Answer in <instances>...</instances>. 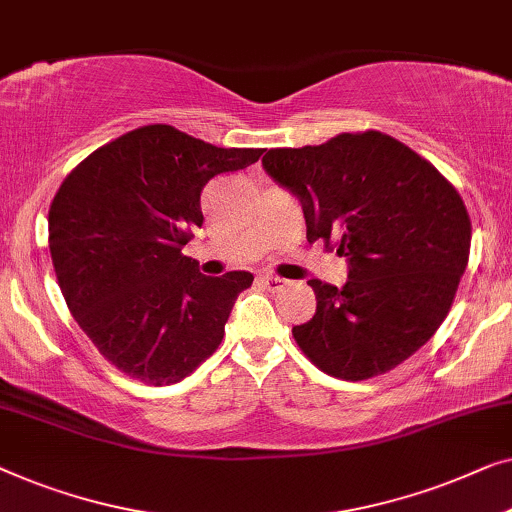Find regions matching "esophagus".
<instances>
[{
	"instance_id": "esophagus-1",
	"label": "esophagus",
	"mask_w": 512,
	"mask_h": 512,
	"mask_svg": "<svg viewBox=\"0 0 512 512\" xmlns=\"http://www.w3.org/2000/svg\"><path fill=\"white\" fill-rule=\"evenodd\" d=\"M259 283H262L266 290L276 292V290H280V287L287 285V280L280 278V276H271V273H264V276H259Z\"/></svg>"
}]
</instances>
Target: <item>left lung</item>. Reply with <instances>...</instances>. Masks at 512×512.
<instances>
[{"label": "left lung", "mask_w": 512, "mask_h": 512, "mask_svg": "<svg viewBox=\"0 0 512 512\" xmlns=\"http://www.w3.org/2000/svg\"><path fill=\"white\" fill-rule=\"evenodd\" d=\"M262 167L301 201L306 239L348 259L343 287L308 280L318 308L294 341L329 376L366 380L420 350L448 315L469 264L459 192L383 132L271 148Z\"/></svg>", "instance_id": "left-lung-1"}]
</instances>
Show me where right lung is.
Masks as SVG:
<instances>
[{
    "label": "right lung",
    "mask_w": 512,
    "mask_h": 512,
    "mask_svg": "<svg viewBox=\"0 0 512 512\" xmlns=\"http://www.w3.org/2000/svg\"><path fill=\"white\" fill-rule=\"evenodd\" d=\"M262 148H218L146 125L85 157L48 211V246L71 315L125 376L174 385L211 357L253 273H199L181 250L201 227V190Z\"/></svg>",
    "instance_id": "right-lung-1"
}]
</instances>
